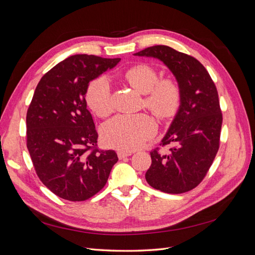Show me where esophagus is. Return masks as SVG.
Masks as SVG:
<instances>
[{
    "instance_id": "obj_1",
    "label": "esophagus",
    "mask_w": 255,
    "mask_h": 255,
    "mask_svg": "<svg viewBox=\"0 0 255 255\" xmlns=\"http://www.w3.org/2000/svg\"><path fill=\"white\" fill-rule=\"evenodd\" d=\"M117 154H118V157H119L120 159H122V158L128 157V156H129V155H132L133 151H118Z\"/></svg>"
}]
</instances>
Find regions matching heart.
I'll list each match as a JSON object with an SVG mask.
<instances>
[{"label": "heart", "instance_id": "obj_1", "mask_svg": "<svg viewBox=\"0 0 255 255\" xmlns=\"http://www.w3.org/2000/svg\"><path fill=\"white\" fill-rule=\"evenodd\" d=\"M126 81L144 95V104L160 120L173 118L182 103V89L173 78L159 79L157 70L146 64H138L126 71ZM86 101L98 116L113 111L112 89L105 76L92 81L87 89ZM156 133V125L149 115H118L102 128L103 141L113 148L129 151L143 144Z\"/></svg>", "mask_w": 255, "mask_h": 255}]
</instances>
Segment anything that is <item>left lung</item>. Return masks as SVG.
I'll list each match as a JSON object with an SVG mask.
<instances>
[{
    "label": "left lung",
    "mask_w": 255,
    "mask_h": 255,
    "mask_svg": "<svg viewBox=\"0 0 255 255\" xmlns=\"http://www.w3.org/2000/svg\"><path fill=\"white\" fill-rule=\"evenodd\" d=\"M134 55L161 60L181 86L180 110L160 143L173 146L165 154L159 148L150 152L145 180L167 194H183L202 182L219 149L222 113L217 88L198 59L167 45H153Z\"/></svg>",
    "instance_id": "left-lung-1"
}]
</instances>
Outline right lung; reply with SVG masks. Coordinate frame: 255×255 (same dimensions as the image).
Segmentation results:
<instances>
[{
	"instance_id": "obj_1",
	"label": "right lung",
	"mask_w": 255,
	"mask_h": 255,
	"mask_svg": "<svg viewBox=\"0 0 255 255\" xmlns=\"http://www.w3.org/2000/svg\"><path fill=\"white\" fill-rule=\"evenodd\" d=\"M119 61L78 54L53 67L35 89L26 114V145L38 177L61 199L94 197L118 161L115 151L98 148L85 95L90 81Z\"/></svg>"
}]
</instances>
